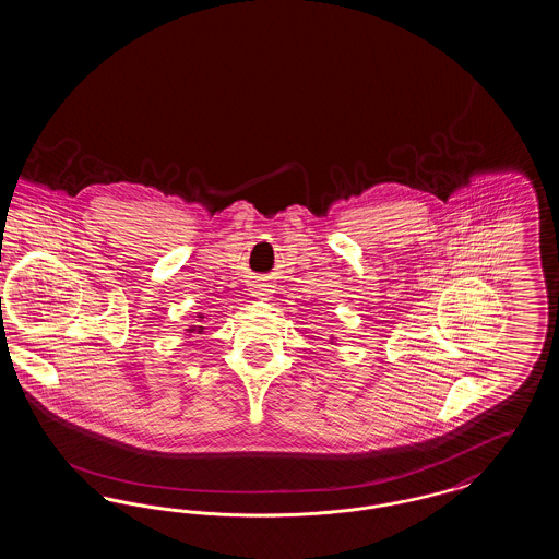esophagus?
<instances>
[{"label":"esophagus","instance_id":"obj_1","mask_svg":"<svg viewBox=\"0 0 559 559\" xmlns=\"http://www.w3.org/2000/svg\"><path fill=\"white\" fill-rule=\"evenodd\" d=\"M270 287H272V285H266V283H258V285H255V289H253V295H255V297H262V299H267V295L272 293Z\"/></svg>","mask_w":559,"mask_h":559}]
</instances>
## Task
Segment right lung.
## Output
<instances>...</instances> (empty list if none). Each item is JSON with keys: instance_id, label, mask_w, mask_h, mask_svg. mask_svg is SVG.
I'll return each mask as SVG.
<instances>
[{"instance_id": "add662e5", "label": "right lung", "mask_w": 559, "mask_h": 559, "mask_svg": "<svg viewBox=\"0 0 559 559\" xmlns=\"http://www.w3.org/2000/svg\"><path fill=\"white\" fill-rule=\"evenodd\" d=\"M199 319H203V317H199ZM203 329H205V326H197V324H194V326L187 329V333H203Z\"/></svg>"}]
</instances>
